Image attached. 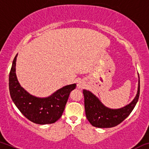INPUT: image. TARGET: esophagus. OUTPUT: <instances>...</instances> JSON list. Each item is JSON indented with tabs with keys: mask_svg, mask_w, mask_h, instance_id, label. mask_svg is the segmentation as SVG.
I'll list each match as a JSON object with an SVG mask.
<instances>
[{
	"mask_svg": "<svg viewBox=\"0 0 149 149\" xmlns=\"http://www.w3.org/2000/svg\"><path fill=\"white\" fill-rule=\"evenodd\" d=\"M83 86H84V84H83V82H81V81H79L78 83V88H83Z\"/></svg>",
	"mask_w": 149,
	"mask_h": 149,
	"instance_id": "esophagus-1",
	"label": "esophagus"
}]
</instances>
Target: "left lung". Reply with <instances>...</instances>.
<instances>
[{"label": "left lung", "mask_w": 149, "mask_h": 149, "mask_svg": "<svg viewBox=\"0 0 149 149\" xmlns=\"http://www.w3.org/2000/svg\"><path fill=\"white\" fill-rule=\"evenodd\" d=\"M83 93L86 115L90 123L98 128H110L123 122L134 108L139 97L140 80L139 79L138 91L134 99L120 109H109L105 107L95 95L87 90H83Z\"/></svg>", "instance_id": "8db88e82"}]
</instances>
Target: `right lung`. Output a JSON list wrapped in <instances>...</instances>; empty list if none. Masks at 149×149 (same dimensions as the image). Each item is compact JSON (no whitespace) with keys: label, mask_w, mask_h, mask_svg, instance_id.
<instances>
[{"label":"right lung","mask_w":149,"mask_h":149,"mask_svg":"<svg viewBox=\"0 0 149 149\" xmlns=\"http://www.w3.org/2000/svg\"><path fill=\"white\" fill-rule=\"evenodd\" d=\"M17 54L13 61L9 74V91L16 107L24 117L38 125L52 124L61 117L70 93L76 84L60 88L47 97H37L21 87L15 73Z\"/></svg>","instance_id":"1"}]
</instances>
